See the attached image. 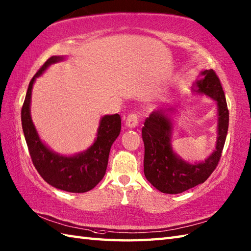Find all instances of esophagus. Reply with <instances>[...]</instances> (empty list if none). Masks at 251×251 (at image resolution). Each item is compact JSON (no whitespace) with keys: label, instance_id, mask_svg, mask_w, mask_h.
<instances>
[{"label":"esophagus","instance_id":"1","mask_svg":"<svg viewBox=\"0 0 251 251\" xmlns=\"http://www.w3.org/2000/svg\"><path fill=\"white\" fill-rule=\"evenodd\" d=\"M138 123H139V116H138L137 113H129L128 116L126 117V126L129 127V128H134L138 125Z\"/></svg>","mask_w":251,"mask_h":251}]
</instances>
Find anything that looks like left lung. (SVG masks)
Returning <instances> with one entry per match:
<instances>
[{
    "mask_svg": "<svg viewBox=\"0 0 251 251\" xmlns=\"http://www.w3.org/2000/svg\"><path fill=\"white\" fill-rule=\"evenodd\" d=\"M204 76L196 82L197 92L217 101L218 140L216 150L205 162L189 164L180 159L173 151L170 135L172 124L163 110L154 111L142 127L145 142V176L154 188L163 193L178 194L204 183L218 166L222 155L228 128V110L225 92L216 72L209 69L201 72Z\"/></svg>",
    "mask_w": 251,
    "mask_h": 251,
    "instance_id": "obj_1",
    "label": "left lung"
}]
</instances>
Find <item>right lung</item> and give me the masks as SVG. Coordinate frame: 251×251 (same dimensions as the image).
<instances>
[{
  "mask_svg": "<svg viewBox=\"0 0 251 251\" xmlns=\"http://www.w3.org/2000/svg\"><path fill=\"white\" fill-rule=\"evenodd\" d=\"M62 60V57L52 56L30 81L25 99L21 109V124L30 156L37 173L47 183L71 193H84L97 185L105 174L112 143L121 132V116L105 115L101 119L97 139L88 150L74 156H62L50 151L41 141L30 115L32 86L37 76L45 69Z\"/></svg>",
  "mask_w": 251,
  "mask_h": 251,
  "instance_id": "1",
  "label": "right lung"
}]
</instances>
